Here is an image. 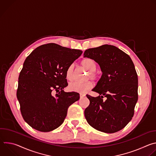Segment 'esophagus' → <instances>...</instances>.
<instances>
[{"label": "esophagus", "instance_id": "obj_1", "mask_svg": "<svg viewBox=\"0 0 156 156\" xmlns=\"http://www.w3.org/2000/svg\"><path fill=\"white\" fill-rule=\"evenodd\" d=\"M80 98H84V97H85V96H86V94H82V93H81L80 94Z\"/></svg>", "mask_w": 156, "mask_h": 156}]
</instances>
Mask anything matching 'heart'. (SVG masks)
<instances>
[{
  "instance_id": "b5f03b06",
  "label": "heart",
  "mask_w": 156,
  "mask_h": 156,
  "mask_svg": "<svg viewBox=\"0 0 156 156\" xmlns=\"http://www.w3.org/2000/svg\"><path fill=\"white\" fill-rule=\"evenodd\" d=\"M81 63L85 69L89 71L87 79L91 78V80H94L98 78V73L96 72L97 69V63L93 58L89 57L85 58L81 61ZM74 65L72 64L66 70V78L68 80L72 81L74 79ZM93 86V83L90 81H86L84 83L75 81L69 84V89L71 91L84 93L92 88Z\"/></svg>"
}]
</instances>
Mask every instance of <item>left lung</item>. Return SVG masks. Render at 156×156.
<instances>
[{"instance_id": "8db88e82", "label": "left lung", "mask_w": 156, "mask_h": 156, "mask_svg": "<svg viewBox=\"0 0 156 156\" xmlns=\"http://www.w3.org/2000/svg\"><path fill=\"white\" fill-rule=\"evenodd\" d=\"M84 57L93 58L102 72L92 90L99 96L86 95L90 104L84 110L85 118L98 131L117 132L132 119L138 98V80L134 63L128 54L108 44L86 50Z\"/></svg>"}]
</instances>
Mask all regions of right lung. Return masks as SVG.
Listing matches in <instances>:
<instances>
[{
  "instance_id": "add662e5",
  "label": "right lung",
  "mask_w": 156,
  "mask_h": 156,
  "mask_svg": "<svg viewBox=\"0 0 156 156\" xmlns=\"http://www.w3.org/2000/svg\"><path fill=\"white\" fill-rule=\"evenodd\" d=\"M82 53L49 43L27 57L19 75L16 97L22 117L33 128L42 132L56 129L63 123L69 106L79 100V93H66L63 89L68 86L66 69Z\"/></svg>"
}]
</instances>
